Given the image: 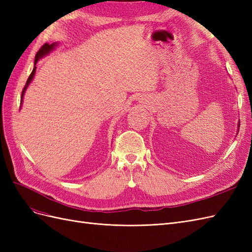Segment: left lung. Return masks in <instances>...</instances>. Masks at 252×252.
I'll return each instance as SVG.
<instances>
[{"mask_svg": "<svg viewBox=\"0 0 252 252\" xmlns=\"http://www.w3.org/2000/svg\"><path fill=\"white\" fill-rule=\"evenodd\" d=\"M238 127H239V128H240V122H239V125H238Z\"/></svg>", "mask_w": 252, "mask_h": 252, "instance_id": "left-lung-1", "label": "left lung"}]
</instances>
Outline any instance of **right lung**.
Wrapping results in <instances>:
<instances>
[{
	"instance_id": "right-lung-1",
	"label": "right lung",
	"mask_w": 252,
	"mask_h": 252,
	"mask_svg": "<svg viewBox=\"0 0 252 252\" xmlns=\"http://www.w3.org/2000/svg\"><path fill=\"white\" fill-rule=\"evenodd\" d=\"M57 45H58V43H57V42L52 43V44H48V43H46V44H44L43 46L41 47V49L36 52V55H35V59H34V66H33L32 72L30 73L29 78H28V80H27V82H26V84H25V87L23 88V91H22V96H21V105H22V102H23V96H24L25 91H26V89H27V87H28L29 84L32 83V79H33V77H34V74H35V69H36V66H35V65H36V63H37V61H39L41 58H43L44 56L48 55V53H49L50 51H52L53 49H55V48L57 47Z\"/></svg>"
}]
</instances>
